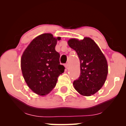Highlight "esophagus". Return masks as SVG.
<instances>
[{
  "label": "esophagus",
  "mask_w": 126,
  "mask_h": 126,
  "mask_svg": "<svg viewBox=\"0 0 126 126\" xmlns=\"http://www.w3.org/2000/svg\"><path fill=\"white\" fill-rule=\"evenodd\" d=\"M65 67H66V69H68V68L69 67V64H68V63H67V64H66V65H65Z\"/></svg>",
  "instance_id": "1"
}]
</instances>
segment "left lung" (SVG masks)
<instances>
[{
	"label": "left lung",
	"instance_id": "obj_1",
	"mask_svg": "<svg viewBox=\"0 0 126 126\" xmlns=\"http://www.w3.org/2000/svg\"><path fill=\"white\" fill-rule=\"evenodd\" d=\"M69 47L75 50L80 60V73L73 81L75 89L83 96H91L97 92L106 80L108 64L106 58L93 40L72 38Z\"/></svg>",
	"mask_w": 126,
	"mask_h": 126
}]
</instances>
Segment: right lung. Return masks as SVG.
<instances>
[{"label":"right lung","mask_w":126,"mask_h":126,"mask_svg":"<svg viewBox=\"0 0 126 126\" xmlns=\"http://www.w3.org/2000/svg\"><path fill=\"white\" fill-rule=\"evenodd\" d=\"M60 37L43 34L32 41L21 60L23 76L28 87L39 95H46L55 87L57 78L64 71L60 64V54L55 47Z\"/></svg>","instance_id":"add662e5"}]
</instances>
